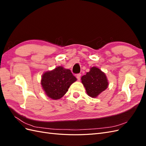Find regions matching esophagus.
Instances as JSON below:
<instances>
[{
  "mask_svg": "<svg viewBox=\"0 0 146 146\" xmlns=\"http://www.w3.org/2000/svg\"><path fill=\"white\" fill-rule=\"evenodd\" d=\"M76 77H77L78 80H80V77H81V74H78L77 75Z\"/></svg>",
  "mask_w": 146,
  "mask_h": 146,
  "instance_id": "1",
  "label": "esophagus"
}]
</instances>
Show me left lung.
Masks as SVG:
<instances>
[{
  "label": "left lung",
  "mask_w": 146,
  "mask_h": 146,
  "mask_svg": "<svg viewBox=\"0 0 146 146\" xmlns=\"http://www.w3.org/2000/svg\"><path fill=\"white\" fill-rule=\"evenodd\" d=\"M81 80L87 94L92 98H97L108 86L105 74L95 66L91 68L90 71L82 77Z\"/></svg>",
  "instance_id": "obj_1"
}]
</instances>
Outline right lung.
<instances>
[{
    "label": "right lung",
    "instance_id": "obj_1",
    "mask_svg": "<svg viewBox=\"0 0 146 146\" xmlns=\"http://www.w3.org/2000/svg\"><path fill=\"white\" fill-rule=\"evenodd\" d=\"M77 81L70 70L58 66L52 70L44 72L41 84L43 91L48 98L58 100L68 91L72 84Z\"/></svg>",
    "mask_w": 146,
    "mask_h": 146
}]
</instances>
